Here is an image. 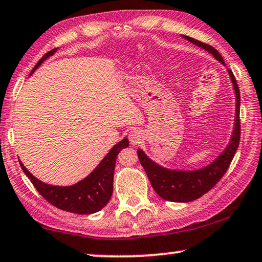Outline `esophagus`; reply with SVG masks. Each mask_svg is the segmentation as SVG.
<instances>
[{
	"instance_id": "1",
	"label": "esophagus",
	"mask_w": 262,
	"mask_h": 262,
	"mask_svg": "<svg viewBox=\"0 0 262 262\" xmlns=\"http://www.w3.org/2000/svg\"><path fill=\"white\" fill-rule=\"evenodd\" d=\"M128 138H129V141L132 144H139L141 143V141L143 140L142 133L139 129H133L129 133V135H128Z\"/></svg>"
}]
</instances>
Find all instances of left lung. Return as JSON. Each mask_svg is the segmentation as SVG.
<instances>
[{"instance_id": "8db88e82", "label": "left lung", "mask_w": 262, "mask_h": 262, "mask_svg": "<svg viewBox=\"0 0 262 262\" xmlns=\"http://www.w3.org/2000/svg\"><path fill=\"white\" fill-rule=\"evenodd\" d=\"M182 37L212 54L215 60L220 62L221 64L226 66L224 58L212 46L194 40L189 36H185V35H182ZM227 72L229 77H231L234 93H235V119H234L231 140H229L227 147L215 160H213L209 165L202 167L200 169H170L160 166L159 163L148 158L142 149H138L139 160L146 170L147 177L149 179L154 190L158 193L159 196L167 201L189 202L196 200L216 185L231 165L240 141V91L232 70L227 69Z\"/></svg>"}]
</instances>
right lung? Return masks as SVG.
Listing matches in <instances>:
<instances>
[{
	"mask_svg": "<svg viewBox=\"0 0 262 262\" xmlns=\"http://www.w3.org/2000/svg\"><path fill=\"white\" fill-rule=\"evenodd\" d=\"M57 49H53L37 62L31 70L30 75L36 70L42 62L53 56ZM129 146L128 139L124 138L115 144L108 154L101 160L88 177L72 186H53L42 182L34 177L30 171L19 161L22 170L30 179L37 192L43 196L49 204L57 207L58 209L75 214H93L99 212L108 204L113 194V180L118 154L123 148Z\"/></svg>",
	"mask_w": 262,
	"mask_h": 262,
	"instance_id": "1",
	"label": "right lung"
}]
</instances>
